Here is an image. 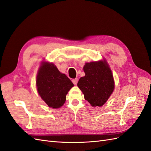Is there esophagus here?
Listing matches in <instances>:
<instances>
[{
    "instance_id": "1",
    "label": "esophagus",
    "mask_w": 151,
    "mask_h": 151,
    "mask_svg": "<svg viewBox=\"0 0 151 151\" xmlns=\"http://www.w3.org/2000/svg\"><path fill=\"white\" fill-rule=\"evenodd\" d=\"M78 78L72 79V83H73V84H75V85H76V84H78Z\"/></svg>"
}]
</instances>
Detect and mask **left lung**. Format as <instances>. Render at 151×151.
<instances>
[{
  "mask_svg": "<svg viewBox=\"0 0 151 151\" xmlns=\"http://www.w3.org/2000/svg\"><path fill=\"white\" fill-rule=\"evenodd\" d=\"M85 76L81 78L78 86L84 99L92 106H102L114 90L111 70L106 61L87 63L83 68Z\"/></svg>",
  "mask_w": 151,
  "mask_h": 151,
  "instance_id": "obj_1",
  "label": "left lung"
}]
</instances>
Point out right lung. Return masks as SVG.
<instances>
[{"label": "right lung", "mask_w": 151, "mask_h": 151, "mask_svg": "<svg viewBox=\"0 0 151 151\" xmlns=\"http://www.w3.org/2000/svg\"><path fill=\"white\" fill-rule=\"evenodd\" d=\"M36 86L39 95L46 104L50 108H58L64 104L66 95L73 84L54 64L46 62L40 68Z\"/></svg>", "instance_id": "obj_1"}]
</instances>
